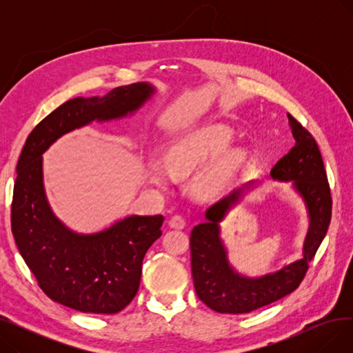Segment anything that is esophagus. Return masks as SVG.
I'll return each mask as SVG.
<instances>
[{
	"instance_id": "obj_1",
	"label": "esophagus",
	"mask_w": 353,
	"mask_h": 353,
	"mask_svg": "<svg viewBox=\"0 0 353 353\" xmlns=\"http://www.w3.org/2000/svg\"><path fill=\"white\" fill-rule=\"evenodd\" d=\"M169 225H170V228H174V229H183L184 226H186V219H184V216H181V214H174L169 220Z\"/></svg>"
}]
</instances>
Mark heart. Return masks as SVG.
Here are the masks:
<instances>
[{
  "instance_id": "heart-1",
  "label": "heart",
  "mask_w": 353,
  "mask_h": 353,
  "mask_svg": "<svg viewBox=\"0 0 353 353\" xmlns=\"http://www.w3.org/2000/svg\"><path fill=\"white\" fill-rule=\"evenodd\" d=\"M232 132L223 125H212L201 130L189 140L180 143L170 156V167L176 173H189L205 161L223 153L232 141ZM236 164L234 157H229L212 176L210 183L217 186L232 172Z\"/></svg>"
}]
</instances>
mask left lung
I'll list each match as a JSON object with an SVG mask.
<instances>
[{
  "label": "left lung",
  "instance_id": "8db88e82",
  "mask_svg": "<svg viewBox=\"0 0 353 353\" xmlns=\"http://www.w3.org/2000/svg\"><path fill=\"white\" fill-rule=\"evenodd\" d=\"M294 145L274 164L270 176L281 181L293 180V186L307 206L310 226L305 240L303 257L279 272L249 279L229 265L220 240L219 223L239 200L240 189L208 209L206 223L190 233L192 274L199 299L219 313H249L285 298L299 288L309 262L316 254L332 217V194L323 159L316 140L288 114Z\"/></svg>",
  "mask_w": 353,
  "mask_h": 353
}]
</instances>
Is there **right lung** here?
<instances>
[{"instance_id": "obj_1", "label": "right lung", "mask_w": 353, "mask_h": 353, "mask_svg": "<svg viewBox=\"0 0 353 353\" xmlns=\"http://www.w3.org/2000/svg\"><path fill=\"white\" fill-rule=\"evenodd\" d=\"M153 92L152 85L137 83L101 99L68 100L27 137L17 164L11 230L37 283L54 302L84 313L123 310L139 290L144 254L161 236L164 217L130 216L96 234L68 230L47 203L41 154L74 128L133 113Z\"/></svg>"}]
</instances>
